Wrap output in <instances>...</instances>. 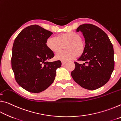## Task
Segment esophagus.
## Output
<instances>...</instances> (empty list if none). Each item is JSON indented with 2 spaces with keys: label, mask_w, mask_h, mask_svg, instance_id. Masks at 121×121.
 Instances as JSON below:
<instances>
[{
  "label": "esophagus",
  "mask_w": 121,
  "mask_h": 121,
  "mask_svg": "<svg viewBox=\"0 0 121 121\" xmlns=\"http://www.w3.org/2000/svg\"><path fill=\"white\" fill-rule=\"evenodd\" d=\"M67 63V61H62V65H65V63Z\"/></svg>",
  "instance_id": "34e87169"
}]
</instances>
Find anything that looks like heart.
<instances>
[{
  "mask_svg": "<svg viewBox=\"0 0 121 121\" xmlns=\"http://www.w3.org/2000/svg\"><path fill=\"white\" fill-rule=\"evenodd\" d=\"M46 46L53 53L60 52L65 46V51L57 54V60L67 61L81 56L84 52L85 45L80 35L73 32L59 35L56 38L50 37L46 39Z\"/></svg>",
  "mask_w": 121,
  "mask_h": 121,
  "instance_id": "obj_1",
  "label": "heart"
}]
</instances>
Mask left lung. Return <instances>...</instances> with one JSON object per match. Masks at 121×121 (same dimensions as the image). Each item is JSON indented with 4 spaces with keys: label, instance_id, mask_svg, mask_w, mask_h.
I'll list each match as a JSON object with an SVG mask.
<instances>
[{
    "label": "left lung",
    "instance_id": "left-lung-1",
    "mask_svg": "<svg viewBox=\"0 0 121 121\" xmlns=\"http://www.w3.org/2000/svg\"><path fill=\"white\" fill-rule=\"evenodd\" d=\"M79 31L85 38V48L78 61L84 63L74 62L71 76L84 89H97L108 82L114 70L113 46L107 35L93 24H82L76 29Z\"/></svg>",
    "mask_w": 121,
    "mask_h": 121
}]
</instances>
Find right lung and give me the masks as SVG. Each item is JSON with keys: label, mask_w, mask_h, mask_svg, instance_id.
Listing matches in <instances>:
<instances>
[{"label": "right lung", "mask_w": 121, "mask_h": 121, "mask_svg": "<svg viewBox=\"0 0 121 121\" xmlns=\"http://www.w3.org/2000/svg\"><path fill=\"white\" fill-rule=\"evenodd\" d=\"M53 33L38 25H31L20 32L14 42L11 59L15 78L20 86L32 93H39L52 84L60 60L48 62L54 56L46 41Z\"/></svg>", "instance_id": "right-lung-1"}]
</instances>
